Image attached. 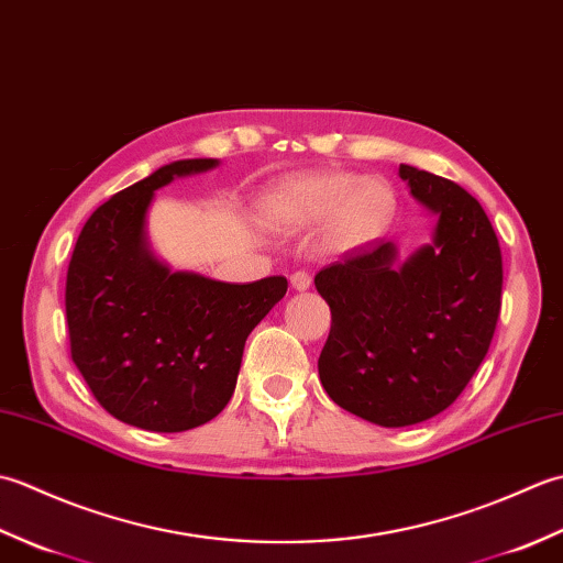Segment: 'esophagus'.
I'll return each instance as SVG.
<instances>
[{"label": "esophagus", "mask_w": 563, "mask_h": 563, "mask_svg": "<svg viewBox=\"0 0 563 563\" xmlns=\"http://www.w3.org/2000/svg\"><path fill=\"white\" fill-rule=\"evenodd\" d=\"M290 283H292L295 290H307L309 285H312V273H309L307 268L295 271V273L290 275Z\"/></svg>", "instance_id": "34e87169"}]
</instances>
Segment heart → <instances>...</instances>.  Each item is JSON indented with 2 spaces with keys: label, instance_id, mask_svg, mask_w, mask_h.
<instances>
[{
  "label": "heart",
  "instance_id": "heart-1",
  "mask_svg": "<svg viewBox=\"0 0 563 563\" xmlns=\"http://www.w3.org/2000/svg\"><path fill=\"white\" fill-rule=\"evenodd\" d=\"M397 196L382 178H361L349 172L290 176L263 196V214L283 230L319 224L331 218V236L355 246L385 234Z\"/></svg>",
  "mask_w": 563,
  "mask_h": 563
}]
</instances>
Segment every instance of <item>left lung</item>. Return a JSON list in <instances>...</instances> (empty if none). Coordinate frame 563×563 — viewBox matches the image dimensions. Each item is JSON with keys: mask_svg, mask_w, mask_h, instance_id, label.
Listing matches in <instances>:
<instances>
[{"mask_svg": "<svg viewBox=\"0 0 563 563\" xmlns=\"http://www.w3.org/2000/svg\"><path fill=\"white\" fill-rule=\"evenodd\" d=\"M399 176L440 214L435 242L394 263L369 242L314 275L331 307L319 379L341 409L401 428L445 411L488 353L504 258L479 200L448 178L401 164Z\"/></svg>", "mask_w": 563, "mask_h": 563, "instance_id": "left-lung-1", "label": "left lung"}]
</instances>
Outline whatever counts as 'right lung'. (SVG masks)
<instances>
[{
    "mask_svg": "<svg viewBox=\"0 0 563 563\" xmlns=\"http://www.w3.org/2000/svg\"><path fill=\"white\" fill-rule=\"evenodd\" d=\"M214 159H181L91 212L69 258V353L113 418L154 433L212 421L236 387L246 336L288 292L283 275L220 283L172 273L145 244L154 190Z\"/></svg>",
    "mask_w": 563,
    "mask_h": 563,
    "instance_id": "1",
    "label": "right lung"
}]
</instances>
